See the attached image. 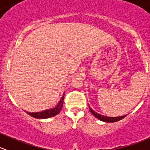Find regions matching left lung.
Masks as SVG:
<instances>
[{"mask_svg":"<svg viewBox=\"0 0 150 150\" xmlns=\"http://www.w3.org/2000/svg\"><path fill=\"white\" fill-rule=\"evenodd\" d=\"M89 109H90L91 112L93 114V115H94L95 117L98 118L99 120H102V121H104V122H115L119 121V120H122V118L125 117L126 115H123V116H120V117H107V116L102 115L99 114V113L96 112L95 111H93L91 108L89 106Z\"/></svg>","mask_w":150,"mask_h":150,"instance_id":"1","label":"left lung"}]
</instances>
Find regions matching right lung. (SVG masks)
I'll return each instance as SVG.
<instances>
[{
	"mask_svg": "<svg viewBox=\"0 0 150 150\" xmlns=\"http://www.w3.org/2000/svg\"><path fill=\"white\" fill-rule=\"evenodd\" d=\"M64 93L63 94L62 97L61 98V99L59 102V103L57 104V105L55 107H54V108L51 109V110H44V111L38 112H26L28 115H30V116H32V117L38 119L49 118V117H54V116L59 114L60 112V111H61L62 109L63 102H64Z\"/></svg>",
	"mask_w": 150,
	"mask_h": 150,
	"instance_id": "obj_1",
	"label": "right lung"
}]
</instances>
